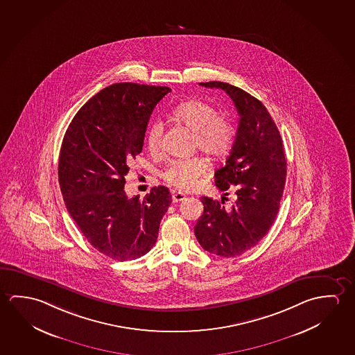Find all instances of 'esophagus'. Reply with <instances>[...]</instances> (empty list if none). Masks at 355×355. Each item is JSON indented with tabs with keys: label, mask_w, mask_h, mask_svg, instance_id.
<instances>
[{
	"label": "esophagus",
	"mask_w": 355,
	"mask_h": 355,
	"mask_svg": "<svg viewBox=\"0 0 355 355\" xmlns=\"http://www.w3.org/2000/svg\"><path fill=\"white\" fill-rule=\"evenodd\" d=\"M184 199H186V196H184L183 193H172V200H173V203H180V202H182V200H184Z\"/></svg>",
	"instance_id": "34e87169"
}]
</instances>
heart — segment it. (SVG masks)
<instances>
[{"mask_svg": "<svg viewBox=\"0 0 355 355\" xmlns=\"http://www.w3.org/2000/svg\"><path fill=\"white\" fill-rule=\"evenodd\" d=\"M172 116L193 132V148H198L210 157H221L233 145L234 126L225 117L218 115L214 106L202 100H188L177 105ZM163 123L152 122L146 134V145L152 152L161 150ZM208 171L203 158L173 159L163 169V180L180 189H192Z\"/></svg>", "mask_w": 355, "mask_h": 355, "instance_id": "obj_1", "label": "heart"}]
</instances>
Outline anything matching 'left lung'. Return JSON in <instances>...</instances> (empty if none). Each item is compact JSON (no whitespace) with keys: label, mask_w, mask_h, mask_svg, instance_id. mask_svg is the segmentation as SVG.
<instances>
[{"label":"left lung","mask_w":355,"mask_h":355,"mask_svg":"<svg viewBox=\"0 0 355 355\" xmlns=\"http://www.w3.org/2000/svg\"><path fill=\"white\" fill-rule=\"evenodd\" d=\"M221 89L238 110L236 139L225 166L215 172V186L224 192L221 200L202 197L203 215L194 233L204 250L235 257L259 244L279 213L286 182V158L279 128L260 100L227 83H200ZM229 190L237 200L229 209Z\"/></svg>","instance_id":"1"}]
</instances>
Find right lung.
Wrapping results in <instances>:
<instances>
[{"label":"right lung","mask_w":355,"mask_h":355,"mask_svg":"<svg viewBox=\"0 0 355 355\" xmlns=\"http://www.w3.org/2000/svg\"><path fill=\"white\" fill-rule=\"evenodd\" d=\"M168 87L116 83L94 95L70 122L59 156L65 207L93 248L117 261L151 250L172 203L167 187L128 198V163L142 151L146 128Z\"/></svg>","instance_id":"obj_1"}]
</instances>
